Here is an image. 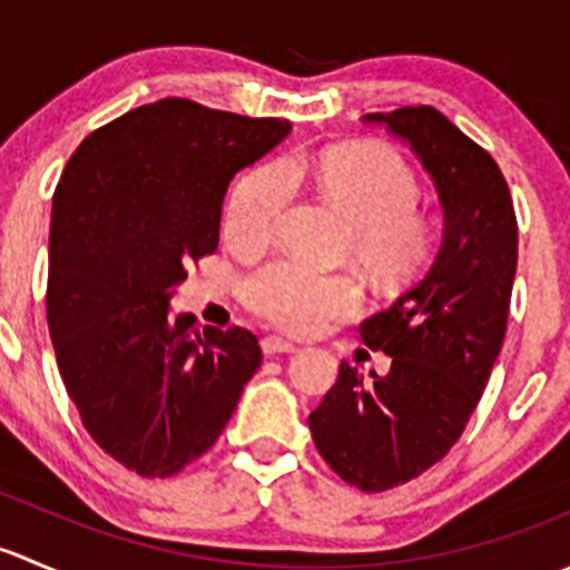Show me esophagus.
Masks as SVG:
<instances>
[{
	"label": "esophagus",
	"instance_id": "obj_1",
	"mask_svg": "<svg viewBox=\"0 0 570 570\" xmlns=\"http://www.w3.org/2000/svg\"><path fill=\"white\" fill-rule=\"evenodd\" d=\"M262 350H264V355L295 353L297 344L295 342H286V338H281V336H267V338H262Z\"/></svg>",
	"mask_w": 570,
	"mask_h": 570
}]
</instances>
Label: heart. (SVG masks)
Listing matches in <instances>:
<instances>
[{
    "label": "heart",
    "instance_id": "1",
    "mask_svg": "<svg viewBox=\"0 0 570 570\" xmlns=\"http://www.w3.org/2000/svg\"><path fill=\"white\" fill-rule=\"evenodd\" d=\"M312 178L320 195L350 226L347 253L375 284H405L430 250V223L416 209L419 178L389 148L342 146L320 157H289L258 165L234 184L223 234L237 250L275 243L295 187ZM245 306L267 325L289 333H322L361 312L358 281L317 273L284 258L253 273L243 286Z\"/></svg>",
    "mask_w": 570,
    "mask_h": 570
}]
</instances>
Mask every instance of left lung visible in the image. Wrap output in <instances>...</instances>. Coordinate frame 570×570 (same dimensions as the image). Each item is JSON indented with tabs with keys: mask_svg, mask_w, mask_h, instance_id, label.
<instances>
[{
	"mask_svg": "<svg viewBox=\"0 0 570 570\" xmlns=\"http://www.w3.org/2000/svg\"><path fill=\"white\" fill-rule=\"evenodd\" d=\"M405 140L433 176L444 243L394 306L364 320L366 347L392 355L386 377L342 361L308 416L322 461L347 485L381 493L444 461L488 386L508 333L519 223L497 159L435 107L364 115Z\"/></svg>",
	"mask_w": 570,
	"mask_h": 570,
	"instance_id": "8db88e82",
	"label": "left lung"
}]
</instances>
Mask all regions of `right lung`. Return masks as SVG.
Instances as JSON below:
<instances>
[{"mask_svg":"<svg viewBox=\"0 0 570 570\" xmlns=\"http://www.w3.org/2000/svg\"><path fill=\"white\" fill-rule=\"evenodd\" d=\"M289 120L189 99L129 109L90 131L51 204L46 320L90 439L135 474L174 476L226 430L262 347L245 327L170 320V292L220 243L234 174Z\"/></svg>","mask_w":570,"mask_h":570,"instance_id":"add662e5","label":"right lung"}]
</instances>
